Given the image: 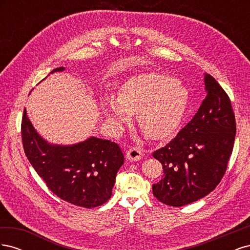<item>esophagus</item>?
Here are the masks:
<instances>
[{"label": "esophagus", "mask_w": 250, "mask_h": 250, "mask_svg": "<svg viewBox=\"0 0 250 250\" xmlns=\"http://www.w3.org/2000/svg\"><path fill=\"white\" fill-rule=\"evenodd\" d=\"M126 156L130 162H137L143 158V152L139 147H132L127 151Z\"/></svg>", "instance_id": "1"}]
</instances>
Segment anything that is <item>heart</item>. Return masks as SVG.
<instances>
[{
  "instance_id": "heart-1",
  "label": "heart",
  "mask_w": 250,
  "mask_h": 250,
  "mask_svg": "<svg viewBox=\"0 0 250 250\" xmlns=\"http://www.w3.org/2000/svg\"><path fill=\"white\" fill-rule=\"evenodd\" d=\"M187 89L157 73H142L120 86L117 98H103L101 108L115 131L129 123L131 115L143 133L151 140H164L177 130L188 107Z\"/></svg>"
}]
</instances>
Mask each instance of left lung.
<instances>
[{"label":"left lung","instance_id":"obj_1","mask_svg":"<svg viewBox=\"0 0 250 250\" xmlns=\"http://www.w3.org/2000/svg\"><path fill=\"white\" fill-rule=\"evenodd\" d=\"M204 83L208 95L196 115L152 154L164 169L153 195L170 207L186 206L215 190L232 152L236 119L229 97L209 74Z\"/></svg>","mask_w":250,"mask_h":250}]
</instances>
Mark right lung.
<instances>
[{"label":"right lung","mask_w":250,"mask_h":250,"mask_svg":"<svg viewBox=\"0 0 250 250\" xmlns=\"http://www.w3.org/2000/svg\"><path fill=\"white\" fill-rule=\"evenodd\" d=\"M58 71L63 67L51 74ZM21 132L28 161L57 197L85 208L100 207L111 197L117 172L124 164L117 143L92 137L73 146L51 145L35 131L26 109Z\"/></svg>","instance_id":"obj_1"}]
</instances>
